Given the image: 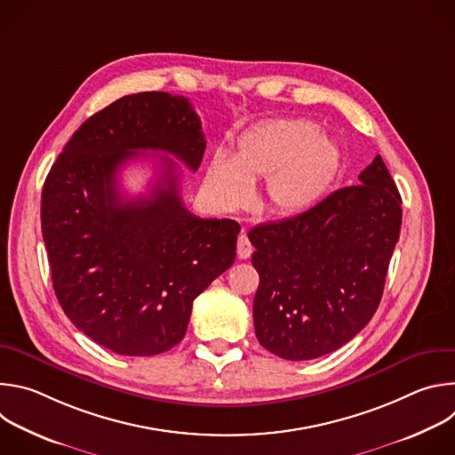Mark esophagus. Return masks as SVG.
<instances>
[{"instance_id":"34e87169","label":"esophagus","mask_w":455,"mask_h":455,"mask_svg":"<svg viewBox=\"0 0 455 455\" xmlns=\"http://www.w3.org/2000/svg\"><path fill=\"white\" fill-rule=\"evenodd\" d=\"M253 253V244L250 243L246 232H241L237 237V255L239 259H248Z\"/></svg>"}]
</instances>
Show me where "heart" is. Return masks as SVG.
Wrapping results in <instances>:
<instances>
[{"label": "heart", "mask_w": 455, "mask_h": 455, "mask_svg": "<svg viewBox=\"0 0 455 455\" xmlns=\"http://www.w3.org/2000/svg\"><path fill=\"white\" fill-rule=\"evenodd\" d=\"M342 164L339 144L320 133L315 122L281 118L246 132L237 153L218 151L209 167V185L228 207L250 202L253 180L268 176L274 211L297 214L316 205L331 188Z\"/></svg>", "instance_id": "b5f03b06"}]
</instances>
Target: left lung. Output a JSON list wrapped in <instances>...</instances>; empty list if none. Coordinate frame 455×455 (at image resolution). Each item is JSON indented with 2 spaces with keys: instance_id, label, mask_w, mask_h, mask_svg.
Segmentation results:
<instances>
[{
  "instance_id": "obj_1",
  "label": "left lung",
  "mask_w": 455,
  "mask_h": 455,
  "mask_svg": "<svg viewBox=\"0 0 455 455\" xmlns=\"http://www.w3.org/2000/svg\"><path fill=\"white\" fill-rule=\"evenodd\" d=\"M400 227V192L378 155L356 185L295 218L251 228L259 344L293 362L347 344L381 300Z\"/></svg>"
}]
</instances>
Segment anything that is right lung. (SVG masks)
Instances as JSON below:
<instances>
[{
    "label": "right lung",
    "mask_w": 455,
    "mask_h": 455,
    "mask_svg": "<svg viewBox=\"0 0 455 455\" xmlns=\"http://www.w3.org/2000/svg\"><path fill=\"white\" fill-rule=\"evenodd\" d=\"M205 137L185 97L125 95L90 116L52 165L41 230L57 300L76 328L125 356H155L185 337L192 302L235 259L234 220H202L178 192V165L149 196H120L124 164L162 151L198 171Z\"/></svg>",
    "instance_id": "add662e5"
}]
</instances>
